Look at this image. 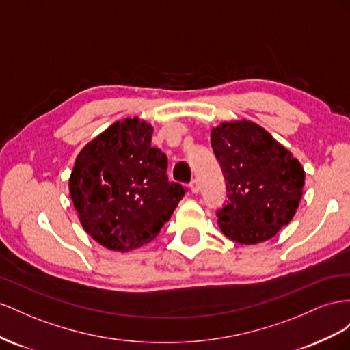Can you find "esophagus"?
Returning a JSON list of instances; mask_svg holds the SVG:
<instances>
[{
  "label": "esophagus",
  "instance_id": "esophagus-1",
  "mask_svg": "<svg viewBox=\"0 0 350 350\" xmlns=\"http://www.w3.org/2000/svg\"><path fill=\"white\" fill-rule=\"evenodd\" d=\"M189 189H191L192 193H198L199 192V183H198V180H192L191 185H189Z\"/></svg>",
  "mask_w": 350,
  "mask_h": 350
}]
</instances>
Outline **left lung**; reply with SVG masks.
<instances>
[{
    "label": "left lung",
    "mask_w": 350,
    "mask_h": 350,
    "mask_svg": "<svg viewBox=\"0 0 350 350\" xmlns=\"http://www.w3.org/2000/svg\"><path fill=\"white\" fill-rule=\"evenodd\" d=\"M211 145L227 180L228 201L218 226L233 242L268 241L292 221L301 202L305 170L293 154L251 120L211 129Z\"/></svg>",
    "instance_id": "obj_1"
}]
</instances>
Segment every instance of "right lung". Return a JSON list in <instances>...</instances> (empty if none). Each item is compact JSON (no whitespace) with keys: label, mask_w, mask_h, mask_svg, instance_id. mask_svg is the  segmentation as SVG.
Listing matches in <instances>:
<instances>
[{"label":"right lung","mask_w":350,"mask_h":350,"mask_svg":"<svg viewBox=\"0 0 350 350\" xmlns=\"http://www.w3.org/2000/svg\"><path fill=\"white\" fill-rule=\"evenodd\" d=\"M154 127L133 117L113 123L77 154L68 196L83 230L129 252L155 239L185 196L170 183L167 157L151 146Z\"/></svg>","instance_id":"right-lung-1"}]
</instances>
